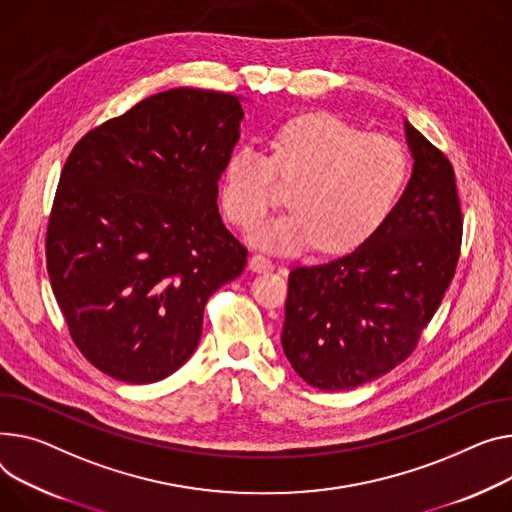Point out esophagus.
<instances>
[{"label": "esophagus", "instance_id": "1", "mask_svg": "<svg viewBox=\"0 0 512 512\" xmlns=\"http://www.w3.org/2000/svg\"><path fill=\"white\" fill-rule=\"evenodd\" d=\"M249 267H251L253 271H257V274H263V271H271V269H274V263H271V259H267V257H263V255H253V257L249 259Z\"/></svg>", "mask_w": 512, "mask_h": 512}]
</instances>
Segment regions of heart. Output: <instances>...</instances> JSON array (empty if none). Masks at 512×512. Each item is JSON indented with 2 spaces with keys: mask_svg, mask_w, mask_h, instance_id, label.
I'll return each mask as SVG.
<instances>
[{
  "mask_svg": "<svg viewBox=\"0 0 512 512\" xmlns=\"http://www.w3.org/2000/svg\"><path fill=\"white\" fill-rule=\"evenodd\" d=\"M274 156L251 144L234 148L220 175L224 214L236 226L255 224L274 199V179L296 181L292 210L259 222L249 241L265 251L294 255L321 245L346 253L377 232L407 181V156L385 135H366L331 113L286 123L271 144Z\"/></svg>",
  "mask_w": 512,
  "mask_h": 512,
  "instance_id": "1",
  "label": "heart"
}]
</instances>
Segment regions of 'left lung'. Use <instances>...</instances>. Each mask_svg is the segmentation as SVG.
Returning <instances> with one entry per match:
<instances>
[{
	"label": "left lung",
	"mask_w": 512,
	"mask_h": 512,
	"mask_svg": "<svg viewBox=\"0 0 512 512\" xmlns=\"http://www.w3.org/2000/svg\"><path fill=\"white\" fill-rule=\"evenodd\" d=\"M403 129L412 175L383 226L344 257L290 271L282 348L321 391L360 387L410 356L455 274L453 166L407 119Z\"/></svg>",
	"instance_id": "8db88e82"
}]
</instances>
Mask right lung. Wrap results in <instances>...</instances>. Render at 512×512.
I'll return each mask as SVG.
<instances>
[{
  "instance_id": "right-lung-1",
  "label": "right lung",
  "mask_w": 512,
  "mask_h": 512,
  "mask_svg": "<svg viewBox=\"0 0 512 512\" xmlns=\"http://www.w3.org/2000/svg\"><path fill=\"white\" fill-rule=\"evenodd\" d=\"M241 100L158 92L86 133L63 166L47 228L51 288L80 352L117 381L179 370L208 298L243 274L247 249L218 212Z\"/></svg>"
}]
</instances>
